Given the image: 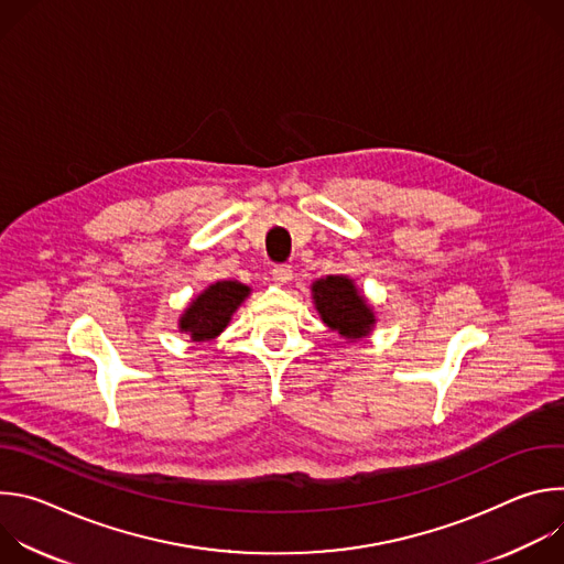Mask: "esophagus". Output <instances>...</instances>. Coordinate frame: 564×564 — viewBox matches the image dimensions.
I'll use <instances>...</instances> for the list:
<instances>
[{
  "label": "esophagus",
  "mask_w": 564,
  "mask_h": 564,
  "mask_svg": "<svg viewBox=\"0 0 564 564\" xmlns=\"http://www.w3.org/2000/svg\"><path fill=\"white\" fill-rule=\"evenodd\" d=\"M272 279L279 283V285H285L292 281V268L290 265H274L272 268Z\"/></svg>",
  "instance_id": "34e87169"
}]
</instances>
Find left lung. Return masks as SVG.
<instances>
[{
  "mask_svg": "<svg viewBox=\"0 0 564 564\" xmlns=\"http://www.w3.org/2000/svg\"><path fill=\"white\" fill-rule=\"evenodd\" d=\"M314 307L324 324L344 339L355 341L370 335L375 312L348 276H326L312 283Z\"/></svg>",
  "mask_w": 564,
  "mask_h": 564,
  "instance_id": "left-lung-1",
  "label": "left lung"
}]
</instances>
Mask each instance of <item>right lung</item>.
<instances>
[{
    "label": "right lung",
    "mask_w": 564,
    "mask_h": 564,
    "mask_svg": "<svg viewBox=\"0 0 564 564\" xmlns=\"http://www.w3.org/2000/svg\"><path fill=\"white\" fill-rule=\"evenodd\" d=\"M250 296V288L238 281H218L203 290L183 312L178 328L181 333H187L192 341L205 344L218 337L227 324L236 307Z\"/></svg>",
    "instance_id": "add662e5"
}]
</instances>
